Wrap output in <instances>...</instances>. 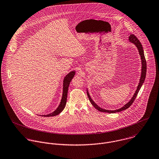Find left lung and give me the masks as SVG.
Listing matches in <instances>:
<instances>
[{
  "label": "left lung",
  "instance_id": "left-lung-1",
  "mask_svg": "<svg viewBox=\"0 0 159 159\" xmlns=\"http://www.w3.org/2000/svg\"><path fill=\"white\" fill-rule=\"evenodd\" d=\"M129 42H130L131 43H134L135 45L136 46V48H138V51H139V56H141V64H142V67H141V78L139 79V83L138 84V86L137 87V89H136V91L134 95V96L132 97V98L130 99V100L127 103H126L124 107H122V108H119V109H117V110H105V109H103L102 108H100V107H98L93 100L91 98V96L89 93V92L87 90V94H88V98L91 102V104L95 107V108H96L97 110L101 111V112H105V113H118V112H120V111H124L126 109H127L128 108H129L132 104L133 103V102L135 101V98H136V96H137V94L138 93V92L139 91L140 88H141L144 80H145V78H146V69H147V67H146V59H145V57H144V50H143V46L141 43H140V42L139 41V40L136 38V36L134 34H131L130 36L129 37Z\"/></svg>",
  "mask_w": 159,
  "mask_h": 159
}]
</instances>
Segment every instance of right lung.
<instances>
[{"label":"right lung","mask_w":159,"mask_h":159,"mask_svg":"<svg viewBox=\"0 0 159 159\" xmlns=\"http://www.w3.org/2000/svg\"><path fill=\"white\" fill-rule=\"evenodd\" d=\"M75 75V71H70L68 74H67L66 77L64 79V83H63V93H62V99L61 101V103L59 105V107L57 108V109L53 111L51 113L48 114L47 115H40L44 117H50V116H56L59 113H61L63 110L64 109L66 105V102H67V92H68V87L70 83L71 82V80L74 77Z\"/></svg>","instance_id":"obj_1"}]
</instances>
